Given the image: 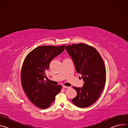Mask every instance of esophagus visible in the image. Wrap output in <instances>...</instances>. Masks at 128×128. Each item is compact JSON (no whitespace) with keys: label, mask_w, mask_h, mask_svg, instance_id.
I'll return each instance as SVG.
<instances>
[{"label":"esophagus","mask_w":128,"mask_h":128,"mask_svg":"<svg viewBox=\"0 0 128 128\" xmlns=\"http://www.w3.org/2000/svg\"><path fill=\"white\" fill-rule=\"evenodd\" d=\"M63 88H68L69 87H68V86H63Z\"/></svg>","instance_id":"1"}]
</instances>
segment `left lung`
<instances>
[{"label":"left lung","instance_id":"8db88e82","mask_svg":"<svg viewBox=\"0 0 128 128\" xmlns=\"http://www.w3.org/2000/svg\"><path fill=\"white\" fill-rule=\"evenodd\" d=\"M66 49L84 82L82 88L73 86L78 94L72 102L80 108L88 107L98 99L104 88L106 74L104 61L97 50L87 44L69 45Z\"/></svg>","mask_w":128,"mask_h":128}]
</instances>
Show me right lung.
<instances>
[{"label":"right lung","instance_id":"right-lung-1","mask_svg":"<svg viewBox=\"0 0 128 128\" xmlns=\"http://www.w3.org/2000/svg\"><path fill=\"white\" fill-rule=\"evenodd\" d=\"M65 48V45L38 46L27 54L23 62L21 72L22 88L30 101L40 108H48L62 89V86L51 84L44 78L51 61Z\"/></svg>","mask_w":128,"mask_h":128}]
</instances>
